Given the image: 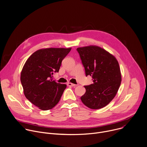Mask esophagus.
<instances>
[{"instance_id": "esophagus-1", "label": "esophagus", "mask_w": 147, "mask_h": 147, "mask_svg": "<svg viewBox=\"0 0 147 147\" xmlns=\"http://www.w3.org/2000/svg\"><path fill=\"white\" fill-rule=\"evenodd\" d=\"M67 86H69V87H75V86H76L75 84H72V83H71V82H67Z\"/></svg>"}]
</instances>
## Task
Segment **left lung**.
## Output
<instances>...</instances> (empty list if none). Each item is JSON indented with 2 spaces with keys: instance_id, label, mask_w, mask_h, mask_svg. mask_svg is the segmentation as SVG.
<instances>
[{
  "instance_id": "left-lung-1",
  "label": "left lung",
  "mask_w": 147,
  "mask_h": 147,
  "mask_svg": "<svg viewBox=\"0 0 147 147\" xmlns=\"http://www.w3.org/2000/svg\"><path fill=\"white\" fill-rule=\"evenodd\" d=\"M86 75L92 77L93 83L84 86L86 92L80 98L88 108L98 109L107 106L120 87L121 77L116 59L96 46L78 48Z\"/></svg>"
}]
</instances>
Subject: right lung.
Returning a JSON list of instances; mask_svg holds the SVG:
<instances>
[{
	"mask_svg": "<svg viewBox=\"0 0 147 147\" xmlns=\"http://www.w3.org/2000/svg\"><path fill=\"white\" fill-rule=\"evenodd\" d=\"M71 48H47L32 53L21 73V83L26 98L40 109L53 108L59 102L66 84L57 83L53 75L58 73L62 60Z\"/></svg>",
	"mask_w": 147,
	"mask_h": 147,
	"instance_id": "add662e5",
	"label": "right lung"
}]
</instances>
